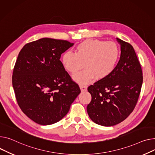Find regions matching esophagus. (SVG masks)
I'll return each instance as SVG.
<instances>
[{
  "mask_svg": "<svg viewBox=\"0 0 155 155\" xmlns=\"http://www.w3.org/2000/svg\"><path fill=\"white\" fill-rule=\"evenodd\" d=\"M80 90L81 91L83 92V91H85L87 90V87L86 86H84V85H80Z\"/></svg>",
  "mask_w": 155,
  "mask_h": 155,
  "instance_id": "obj_1",
  "label": "esophagus"
}]
</instances>
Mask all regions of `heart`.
<instances>
[{"label": "heart", "instance_id": "b5f03b06", "mask_svg": "<svg viewBox=\"0 0 155 155\" xmlns=\"http://www.w3.org/2000/svg\"><path fill=\"white\" fill-rule=\"evenodd\" d=\"M119 54V48L114 42L88 39L77 45L76 53L65 52L61 62L71 74H77L84 64L85 69L74 75L73 79L80 85H87L95 78L101 80L108 77L115 68Z\"/></svg>", "mask_w": 155, "mask_h": 155}]
</instances>
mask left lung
I'll return each instance as SVG.
<instances>
[{"mask_svg":"<svg viewBox=\"0 0 155 155\" xmlns=\"http://www.w3.org/2000/svg\"><path fill=\"white\" fill-rule=\"evenodd\" d=\"M121 54L112 73L88 87L91 101L87 106L90 119L98 125L111 127L125 120L137 103L143 74L131 44L117 38Z\"/></svg>","mask_w":155,"mask_h":155,"instance_id":"8db88e82","label":"left lung"}]
</instances>
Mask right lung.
I'll list each match as a JSON object with an SVG mask.
<instances>
[{"instance_id":"add662e5","label":"right lung","mask_w":155,"mask_h":155,"mask_svg":"<svg viewBox=\"0 0 155 155\" xmlns=\"http://www.w3.org/2000/svg\"><path fill=\"white\" fill-rule=\"evenodd\" d=\"M74 44L42 38L27 44L19 52L12 75L16 100L25 114L39 125L62 119L81 92L60 60Z\"/></svg>"}]
</instances>
